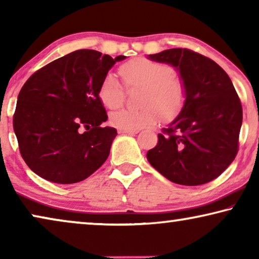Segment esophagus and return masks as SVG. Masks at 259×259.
<instances>
[{"instance_id": "34e87169", "label": "esophagus", "mask_w": 259, "mask_h": 259, "mask_svg": "<svg viewBox=\"0 0 259 259\" xmlns=\"http://www.w3.org/2000/svg\"><path fill=\"white\" fill-rule=\"evenodd\" d=\"M118 132L120 134H137L139 131L138 130H125V128H119Z\"/></svg>"}]
</instances>
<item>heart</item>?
<instances>
[{
	"label": "heart",
	"instance_id": "1",
	"mask_svg": "<svg viewBox=\"0 0 259 259\" xmlns=\"http://www.w3.org/2000/svg\"><path fill=\"white\" fill-rule=\"evenodd\" d=\"M120 74L128 88L144 87L143 109H121L111 114V123L118 128L140 130L153 125L162 115L173 116L186 100L185 84L175 76L172 67L147 59H136L120 67ZM99 98L109 109L123 104L125 90L114 73H108L99 88Z\"/></svg>",
	"mask_w": 259,
	"mask_h": 259
}]
</instances>
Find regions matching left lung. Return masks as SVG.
Here are the masks:
<instances>
[{
	"instance_id": "obj_1",
	"label": "left lung",
	"mask_w": 259,
	"mask_h": 259,
	"mask_svg": "<svg viewBox=\"0 0 259 259\" xmlns=\"http://www.w3.org/2000/svg\"><path fill=\"white\" fill-rule=\"evenodd\" d=\"M148 59L175 67L186 88L182 111L158 134L148 162L179 185L211 182L238 152L243 109L231 79L213 60L190 49H166Z\"/></svg>"
}]
</instances>
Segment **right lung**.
Masks as SVG:
<instances>
[{"label":"right lung","instance_id":"1","mask_svg":"<svg viewBox=\"0 0 259 259\" xmlns=\"http://www.w3.org/2000/svg\"><path fill=\"white\" fill-rule=\"evenodd\" d=\"M93 49L69 53L35 72L17 97L13 125L23 160L48 182L74 184L97 171L116 137L99 98L115 62Z\"/></svg>","mask_w":259,"mask_h":259}]
</instances>
